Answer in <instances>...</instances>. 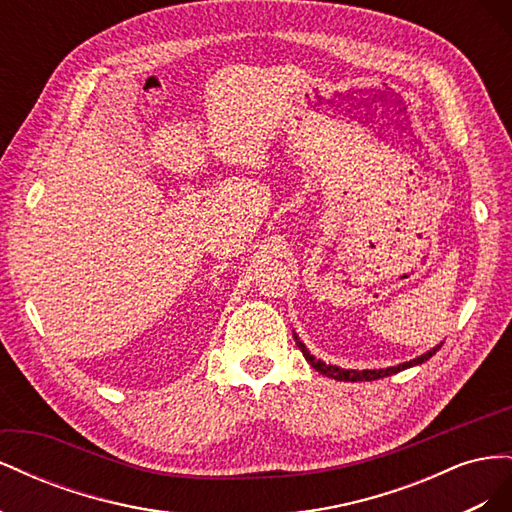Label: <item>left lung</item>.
Returning a JSON list of instances; mask_svg holds the SVG:
<instances>
[{"instance_id":"1","label":"left lung","mask_w":512,"mask_h":512,"mask_svg":"<svg viewBox=\"0 0 512 512\" xmlns=\"http://www.w3.org/2000/svg\"><path fill=\"white\" fill-rule=\"evenodd\" d=\"M292 337H294V342H297V346L301 348V352H303V356H305V361H307L309 365H312L316 371H320V374H324V376L335 378V380H344V382H363V380H378V378L393 376V374H397V371H404V369H410V367H414V365H421V363L429 361L431 356L442 348V344H438L436 348L427 350L425 354L416 356V359H412V361L399 363V365H395V367H386V369H344V367H337V365H331V363H324V361L316 359V356L305 348V344L301 342L297 333H292Z\"/></svg>"}]
</instances>
